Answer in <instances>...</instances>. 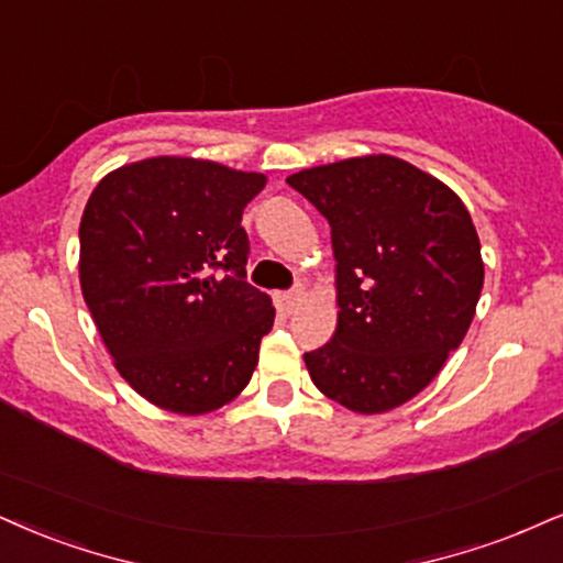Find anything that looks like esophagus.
<instances>
[{
	"mask_svg": "<svg viewBox=\"0 0 563 563\" xmlns=\"http://www.w3.org/2000/svg\"><path fill=\"white\" fill-rule=\"evenodd\" d=\"M274 302H276V308H279V313L292 316L297 310V305L302 302V289H295V292H276Z\"/></svg>",
	"mask_w": 563,
	"mask_h": 563,
	"instance_id": "1",
	"label": "esophagus"
}]
</instances>
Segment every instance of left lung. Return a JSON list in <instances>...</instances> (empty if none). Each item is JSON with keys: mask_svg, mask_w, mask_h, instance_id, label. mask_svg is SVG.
<instances>
[{"mask_svg": "<svg viewBox=\"0 0 563 563\" xmlns=\"http://www.w3.org/2000/svg\"><path fill=\"white\" fill-rule=\"evenodd\" d=\"M329 219L336 331L305 352L310 378L360 415L405 405L462 344L483 289L481 240L451 187L397 156L287 177Z\"/></svg>", "mask_w": 563, "mask_h": 563, "instance_id": "obj_1", "label": "left lung"}]
</instances>
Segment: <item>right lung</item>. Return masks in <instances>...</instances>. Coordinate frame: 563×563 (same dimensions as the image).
Segmentation results:
<instances>
[{
    "mask_svg": "<svg viewBox=\"0 0 563 563\" xmlns=\"http://www.w3.org/2000/svg\"><path fill=\"white\" fill-rule=\"evenodd\" d=\"M258 172L154 156L109 172L80 219V289L114 367L177 415L224 407L247 386L271 297L247 284L242 211Z\"/></svg>",
    "mask_w": 563,
    "mask_h": 563,
    "instance_id": "add662e5",
    "label": "right lung"
}]
</instances>
